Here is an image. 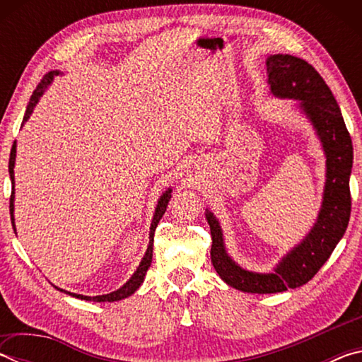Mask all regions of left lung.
<instances>
[{"mask_svg": "<svg viewBox=\"0 0 362 362\" xmlns=\"http://www.w3.org/2000/svg\"><path fill=\"white\" fill-rule=\"evenodd\" d=\"M267 73L269 94L278 99L297 100L293 107L313 126L326 156V183L311 230L268 273L250 272L231 259L218 218L206 209L214 268L226 284L249 293H278L308 283L345 235L351 212L353 144L329 86L308 62L289 54L268 56Z\"/></svg>", "mask_w": 362, "mask_h": 362, "instance_id": "obj_1", "label": "left lung"}]
</instances>
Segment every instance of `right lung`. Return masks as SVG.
I'll list each match as a JSON object with an SVG mask.
<instances>
[{
	"label": "right lung",
	"mask_w": 362,
	"mask_h": 362,
	"mask_svg": "<svg viewBox=\"0 0 362 362\" xmlns=\"http://www.w3.org/2000/svg\"><path fill=\"white\" fill-rule=\"evenodd\" d=\"M59 75H62V73H60L59 70H52L51 73H47V75L41 79V83L38 86H36L35 93L32 94V99H30L28 105H27V112H25V116H23L22 126L25 124L30 116H32L33 110L36 107V103L40 102V99L42 97V94L46 93L49 86L52 84L54 78L59 76ZM16 151H17V144L14 142V145H12V148H11V156H9V177H11V183H12L9 211H11V222H12V226H14V231H16V222H14V220H16L14 218V198H16L14 168H16ZM170 193H173V188H168L166 192H164L161 196H159L155 214H153L151 226H150V243H148V247H146L144 259L140 260L136 272H134L132 276L127 279L126 283L119 287V289H116V291L110 292V293H103V296L89 297V296H81V293H73V292H69V291H64V289H60V287H57V286H54V287H56L57 291L66 293V296H71V297L79 298V300H88V302H118V300H122V298L132 296V293L136 292L140 286H142L144 279H145V274H146V269H148L150 265H151V259H153V236H155V230H156V226L159 223V220H161V217L164 216V212H166V209H168L169 199H170V196H173Z\"/></svg>",
	"instance_id": "obj_1"
}]
</instances>
